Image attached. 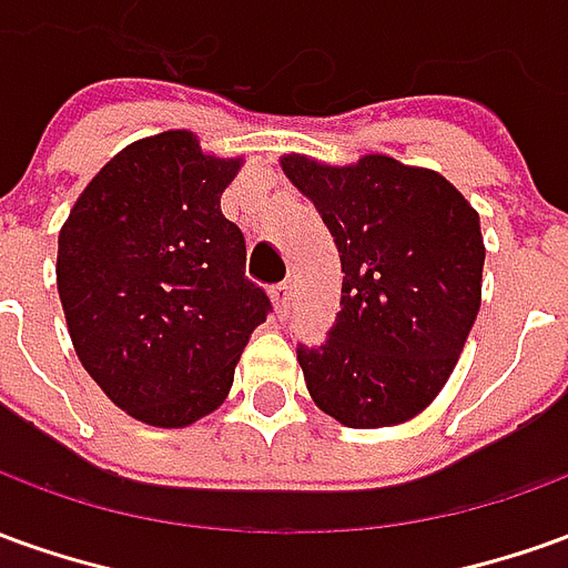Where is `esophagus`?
Here are the masks:
<instances>
[{
    "mask_svg": "<svg viewBox=\"0 0 568 568\" xmlns=\"http://www.w3.org/2000/svg\"><path fill=\"white\" fill-rule=\"evenodd\" d=\"M271 297H273V307H276V311H280V313H285V307H288V301H292V285H288V283L273 285Z\"/></svg>",
    "mask_w": 568,
    "mask_h": 568,
    "instance_id": "obj_1",
    "label": "esophagus"
}]
</instances>
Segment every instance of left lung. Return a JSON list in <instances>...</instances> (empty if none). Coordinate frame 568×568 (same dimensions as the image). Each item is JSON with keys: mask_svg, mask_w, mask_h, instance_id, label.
I'll list each match as a JSON object with an SVG mask.
<instances>
[{"mask_svg": "<svg viewBox=\"0 0 568 568\" xmlns=\"http://www.w3.org/2000/svg\"><path fill=\"white\" fill-rule=\"evenodd\" d=\"M285 178L341 255V311L320 347L297 344L313 403L344 427L415 418L446 387L483 301L479 215L439 172L368 153L325 165L285 153Z\"/></svg>", "mask_w": 568, "mask_h": 568, "instance_id": "1", "label": "left lung"}]
</instances>
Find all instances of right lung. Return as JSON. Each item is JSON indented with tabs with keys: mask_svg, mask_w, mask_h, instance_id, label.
Returning a JSON list of instances; mask_svg holds the SVG:
<instances>
[{
	"mask_svg": "<svg viewBox=\"0 0 568 568\" xmlns=\"http://www.w3.org/2000/svg\"><path fill=\"white\" fill-rule=\"evenodd\" d=\"M243 156L187 129L119 150L58 236V295L82 368L150 427H187L230 394L271 297L245 280L243 230L221 193Z\"/></svg>",
	"mask_w": 568,
	"mask_h": 568,
	"instance_id": "right-lung-1",
	"label": "right lung"
}]
</instances>
